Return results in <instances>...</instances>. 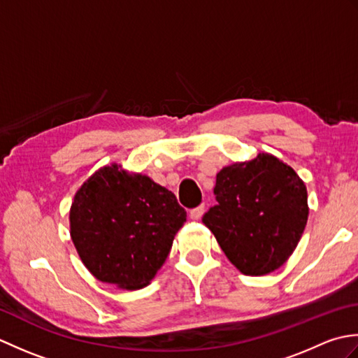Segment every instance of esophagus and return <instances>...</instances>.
<instances>
[{
  "label": "esophagus",
  "mask_w": 358,
  "mask_h": 358,
  "mask_svg": "<svg viewBox=\"0 0 358 358\" xmlns=\"http://www.w3.org/2000/svg\"><path fill=\"white\" fill-rule=\"evenodd\" d=\"M203 214H204V204H201V206H199V208L192 209L191 214H189V215H191L192 220H200L203 217Z\"/></svg>",
  "instance_id": "obj_1"
}]
</instances>
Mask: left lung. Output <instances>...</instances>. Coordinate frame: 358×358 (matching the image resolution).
<instances>
[{"mask_svg":"<svg viewBox=\"0 0 358 358\" xmlns=\"http://www.w3.org/2000/svg\"><path fill=\"white\" fill-rule=\"evenodd\" d=\"M217 204L203 217L235 268L266 275L283 266L305 231L306 185L291 166L268 152L217 173Z\"/></svg>","mask_w":358,"mask_h":358,"instance_id":"left-lung-1","label":"left lung"}]
</instances>
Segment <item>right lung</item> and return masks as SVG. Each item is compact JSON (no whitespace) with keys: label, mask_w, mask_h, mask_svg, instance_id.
I'll return each instance as SVG.
<instances>
[{"label":"right lung","mask_w":358,"mask_h":358,"mask_svg":"<svg viewBox=\"0 0 358 358\" xmlns=\"http://www.w3.org/2000/svg\"><path fill=\"white\" fill-rule=\"evenodd\" d=\"M186 217L171 191L112 163L75 194L71 238L96 280L135 291L157 275Z\"/></svg>","instance_id":"right-lung-1"}]
</instances>
